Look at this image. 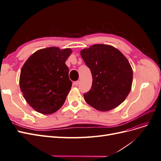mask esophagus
Masks as SVG:
<instances>
[{"mask_svg": "<svg viewBox=\"0 0 161 161\" xmlns=\"http://www.w3.org/2000/svg\"><path fill=\"white\" fill-rule=\"evenodd\" d=\"M79 84V81H75L74 82H73V85H74L75 86H78Z\"/></svg>", "mask_w": 161, "mask_h": 161, "instance_id": "obj_1", "label": "esophagus"}]
</instances>
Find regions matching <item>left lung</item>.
Segmentation results:
<instances>
[{
  "label": "left lung",
  "instance_id": "1",
  "mask_svg": "<svg viewBox=\"0 0 161 161\" xmlns=\"http://www.w3.org/2000/svg\"><path fill=\"white\" fill-rule=\"evenodd\" d=\"M80 55L92 78L90 91L84 94L85 101L101 111L119 106L132 84L133 71L127 58L115 47L105 44L82 50Z\"/></svg>",
  "mask_w": 161,
  "mask_h": 161
}]
</instances>
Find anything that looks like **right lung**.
<instances>
[{"label":"right lung","mask_w":161,"mask_h":161,"mask_svg":"<svg viewBox=\"0 0 161 161\" xmlns=\"http://www.w3.org/2000/svg\"><path fill=\"white\" fill-rule=\"evenodd\" d=\"M71 53L70 48H44L33 53L23 66L21 91L29 105L39 113L53 114L64 103L72 86L65 64Z\"/></svg>","instance_id":"add662e5"}]
</instances>
